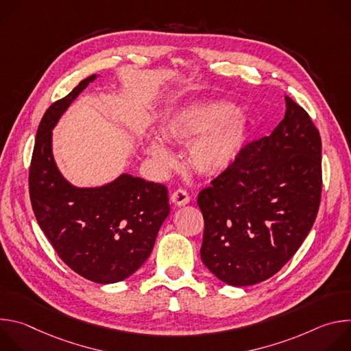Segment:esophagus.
Segmentation results:
<instances>
[{
    "mask_svg": "<svg viewBox=\"0 0 351 351\" xmlns=\"http://www.w3.org/2000/svg\"><path fill=\"white\" fill-rule=\"evenodd\" d=\"M171 202L178 206V207H182V206H186L189 202H190V195L186 190L183 189H178L172 193L171 195Z\"/></svg>",
    "mask_w": 351,
    "mask_h": 351,
    "instance_id": "34e87169",
    "label": "esophagus"
}]
</instances>
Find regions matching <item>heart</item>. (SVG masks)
<instances>
[{
    "label": "heart",
    "mask_w": 351,
    "mask_h": 351,
    "mask_svg": "<svg viewBox=\"0 0 351 351\" xmlns=\"http://www.w3.org/2000/svg\"><path fill=\"white\" fill-rule=\"evenodd\" d=\"M245 121L226 103H203L172 115L162 128L164 138L175 145H189V164L203 176H217L234 161L244 143ZM145 153L161 168L173 161L169 145L149 136Z\"/></svg>",
    "instance_id": "heart-1"
}]
</instances>
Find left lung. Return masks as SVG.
<instances>
[{"instance_id":"8db88e82","label":"left lung","mask_w":351,"mask_h":351,"mask_svg":"<svg viewBox=\"0 0 351 351\" xmlns=\"http://www.w3.org/2000/svg\"><path fill=\"white\" fill-rule=\"evenodd\" d=\"M285 101V118L272 133L244 144L197 198L204 218L202 260L232 286L280 271L318 214L321 136L303 107L287 95Z\"/></svg>"}]
</instances>
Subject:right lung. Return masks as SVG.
<instances>
[{"mask_svg": "<svg viewBox=\"0 0 351 351\" xmlns=\"http://www.w3.org/2000/svg\"><path fill=\"white\" fill-rule=\"evenodd\" d=\"M95 79H83L45 111L36 134L29 194L36 219L60 258L95 283H115L149 257L169 215L168 189L132 175L110 184L79 189L60 173L53 157V128L73 99Z\"/></svg>", "mask_w": 351, "mask_h": 351, "instance_id": "add662e5", "label": "right lung"}]
</instances>
